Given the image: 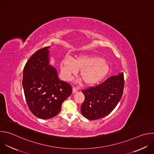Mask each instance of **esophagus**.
<instances>
[{
  "label": "esophagus",
  "mask_w": 154,
  "mask_h": 154,
  "mask_svg": "<svg viewBox=\"0 0 154 154\" xmlns=\"http://www.w3.org/2000/svg\"><path fill=\"white\" fill-rule=\"evenodd\" d=\"M77 88H75V87H73V88H72V93L73 94H74V93H75V92H77Z\"/></svg>",
  "instance_id": "34e87169"
}]
</instances>
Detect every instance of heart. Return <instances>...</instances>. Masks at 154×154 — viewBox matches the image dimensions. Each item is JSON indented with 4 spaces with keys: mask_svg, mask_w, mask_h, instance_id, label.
Instances as JSON below:
<instances>
[{
    "mask_svg": "<svg viewBox=\"0 0 154 154\" xmlns=\"http://www.w3.org/2000/svg\"><path fill=\"white\" fill-rule=\"evenodd\" d=\"M61 73L66 80L80 70V76L86 85H94L103 79L109 71L108 63L96 56L83 54L74 59L66 57L60 63Z\"/></svg>",
    "mask_w": 154,
    "mask_h": 154,
    "instance_id": "heart-1",
    "label": "heart"
}]
</instances>
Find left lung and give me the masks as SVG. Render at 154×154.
<instances>
[{"mask_svg":"<svg viewBox=\"0 0 154 154\" xmlns=\"http://www.w3.org/2000/svg\"><path fill=\"white\" fill-rule=\"evenodd\" d=\"M123 73L109 77L95 87L82 91L85 101L81 107L82 114L86 119L94 120L109 114L120 101L123 92Z\"/></svg>","mask_w":154,"mask_h":154,"instance_id":"obj_1","label":"left lung"}]
</instances>
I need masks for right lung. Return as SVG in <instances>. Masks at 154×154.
<instances>
[{
  "label": "right lung",
  "mask_w": 154,
  "mask_h": 154,
  "mask_svg": "<svg viewBox=\"0 0 154 154\" xmlns=\"http://www.w3.org/2000/svg\"><path fill=\"white\" fill-rule=\"evenodd\" d=\"M49 48L36 51L23 71L22 86L26 103L31 112L42 119L57 116L72 91L69 83L59 80L55 67L49 65Z\"/></svg>",
  "instance_id": "obj_1"
}]
</instances>
